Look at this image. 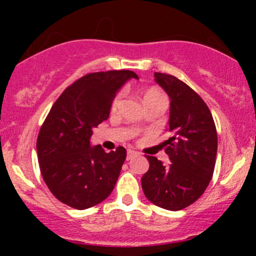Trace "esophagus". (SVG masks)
<instances>
[{"label":"esophagus","instance_id":"1","mask_svg":"<svg viewBox=\"0 0 256 256\" xmlns=\"http://www.w3.org/2000/svg\"><path fill=\"white\" fill-rule=\"evenodd\" d=\"M136 156H138V152L128 151V156H126V160H128V161H130V160H132L134 157H136Z\"/></svg>","mask_w":256,"mask_h":256}]
</instances>
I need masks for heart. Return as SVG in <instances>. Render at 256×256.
<instances>
[{
  "label": "heart",
  "mask_w": 256,
  "mask_h": 256,
  "mask_svg": "<svg viewBox=\"0 0 256 256\" xmlns=\"http://www.w3.org/2000/svg\"><path fill=\"white\" fill-rule=\"evenodd\" d=\"M120 99H121V94H118L115 98H114L112 102V110L118 109V104H120ZM157 99L166 100V96H164V92H161L160 90H157V89H148L144 92V104H146L147 102H151V100H157Z\"/></svg>",
  "instance_id": "obj_1"
}]
</instances>
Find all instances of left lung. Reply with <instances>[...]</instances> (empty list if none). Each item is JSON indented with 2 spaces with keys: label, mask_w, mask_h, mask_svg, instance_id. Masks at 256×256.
Returning a JSON list of instances; mask_svg holds the SVG:
<instances>
[{
  "label": "left lung",
  "mask_w": 256,
  "mask_h": 256,
  "mask_svg": "<svg viewBox=\"0 0 256 256\" xmlns=\"http://www.w3.org/2000/svg\"><path fill=\"white\" fill-rule=\"evenodd\" d=\"M171 99L168 140L164 142L171 164L147 156L150 168L141 178L147 200L168 210H180L204 193L216 166V124L202 98L176 76L154 73Z\"/></svg>",
  "instance_id": "obj_1"
}]
</instances>
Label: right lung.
Segmentation results:
<instances>
[{
    "instance_id": "right-lung-1",
    "label": "right lung",
    "mask_w": 256,
    "mask_h": 256,
    "mask_svg": "<svg viewBox=\"0 0 256 256\" xmlns=\"http://www.w3.org/2000/svg\"><path fill=\"white\" fill-rule=\"evenodd\" d=\"M131 70L90 73L66 88L52 106L37 138L40 174L54 197L76 209L102 203L112 192L126 150L90 146L92 128L108 120L116 92Z\"/></svg>"
}]
</instances>
